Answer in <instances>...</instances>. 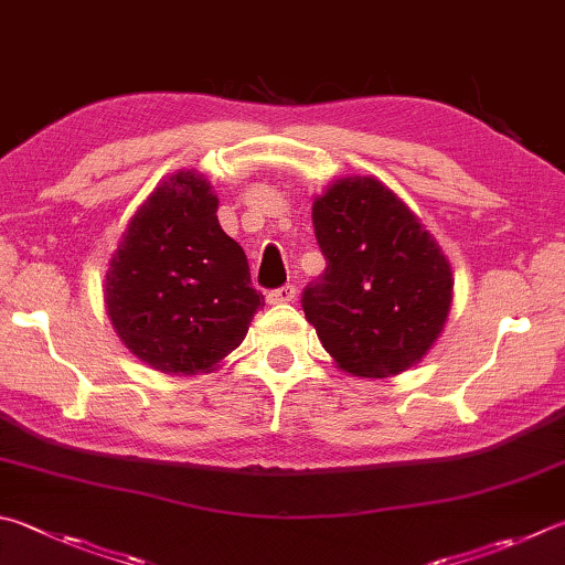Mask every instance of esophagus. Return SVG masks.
Here are the masks:
<instances>
[{
	"instance_id": "esophagus-1",
	"label": "esophagus",
	"mask_w": 565,
	"mask_h": 565,
	"mask_svg": "<svg viewBox=\"0 0 565 565\" xmlns=\"http://www.w3.org/2000/svg\"><path fill=\"white\" fill-rule=\"evenodd\" d=\"M296 299V289L294 286H281V289H274L266 296V301L279 306V303H291Z\"/></svg>"
}]
</instances>
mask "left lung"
Instances as JSON below:
<instances>
[{"mask_svg":"<svg viewBox=\"0 0 565 565\" xmlns=\"http://www.w3.org/2000/svg\"><path fill=\"white\" fill-rule=\"evenodd\" d=\"M326 271L303 313L333 363L355 377L417 365L452 311V266L397 194L371 178H341L311 207Z\"/></svg>","mask_w":565,"mask_h":565,"instance_id":"obj_1","label":"left lung"}]
</instances>
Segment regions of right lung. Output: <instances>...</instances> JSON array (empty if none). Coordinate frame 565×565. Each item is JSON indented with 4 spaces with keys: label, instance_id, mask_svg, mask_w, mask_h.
Returning a JSON list of instances; mask_svg holds the SVG:
<instances>
[{
    "label": "right lung",
    "instance_id": "obj_1",
    "mask_svg": "<svg viewBox=\"0 0 565 565\" xmlns=\"http://www.w3.org/2000/svg\"><path fill=\"white\" fill-rule=\"evenodd\" d=\"M217 207L210 180L180 170L136 210L108 262L113 331L160 373L217 371L264 306L247 254L220 227Z\"/></svg>",
    "mask_w": 565,
    "mask_h": 565
}]
</instances>
